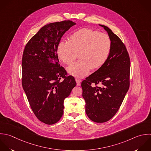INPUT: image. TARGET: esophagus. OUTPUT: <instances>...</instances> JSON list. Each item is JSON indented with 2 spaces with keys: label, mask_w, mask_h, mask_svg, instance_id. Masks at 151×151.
Returning <instances> with one entry per match:
<instances>
[{
  "label": "esophagus",
  "mask_w": 151,
  "mask_h": 151,
  "mask_svg": "<svg viewBox=\"0 0 151 151\" xmlns=\"http://www.w3.org/2000/svg\"><path fill=\"white\" fill-rule=\"evenodd\" d=\"M75 81H76V83H77V85H78V86L81 85V79H78V78H76V79H75Z\"/></svg>",
  "instance_id": "obj_1"
}]
</instances>
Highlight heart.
I'll list each match as a JSON object with an SVG mask.
<instances>
[{
	"instance_id": "b5f03b06",
	"label": "heart",
	"mask_w": 151,
	"mask_h": 151,
	"mask_svg": "<svg viewBox=\"0 0 151 151\" xmlns=\"http://www.w3.org/2000/svg\"><path fill=\"white\" fill-rule=\"evenodd\" d=\"M111 47V40L108 35L82 28L72 33L69 37V42H60L57 53L66 65L72 64L79 55L81 60L69 67L68 72L75 77L81 78L86 76L92 69H99L105 64Z\"/></svg>"
}]
</instances>
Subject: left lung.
<instances>
[{
	"instance_id": "left-lung-1",
	"label": "left lung",
	"mask_w": 151,
	"mask_h": 151,
	"mask_svg": "<svg viewBox=\"0 0 151 151\" xmlns=\"http://www.w3.org/2000/svg\"><path fill=\"white\" fill-rule=\"evenodd\" d=\"M99 26L111 40V53L105 64L83 81L81 86L86 114L92 121L103 123L116 114L129 89L131 63L127 48L119 37L108 27ZM98 84L101 86H96Z\"/></svg>"
}]
</instances>
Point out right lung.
<instances>
[{
    "label": "right lung",
    "mask_w": 151,
    "mask_h": 151,
    "mask_svg": "<svg viewBox=\"0 0 151 151\" xmlns=\"http://www.w3.org/2000/svg\"><path fill=\"white\" fill-rule=\"evenodd\" d=\"M76 23L64 20L43 26L26 44L22 57V83L34 114L52 125L63 114V102L76 85L59 64L57 49L61 37Z\"/></svg>",
    "instance_id": "right-lung-1"
}]
</instances>
